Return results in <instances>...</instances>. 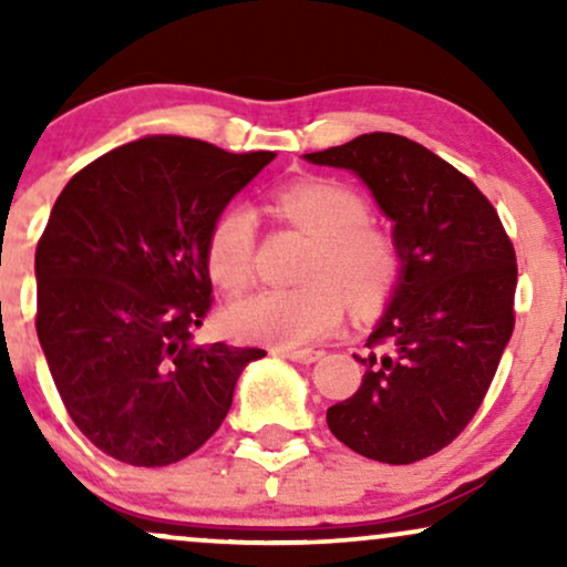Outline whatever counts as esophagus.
<instances>
[{
    "mask_svg": "<svg viewBox=\"0 0 567 567\" xmlns=\"http://www.w3.org/2000/svg\"><path fill=\"white\" fill-rule=\"evenodd\" d=\"M275 354H285L288 360L292 362H301V365H311V362H317L322 357L320 349H296V351H285V349H277Z\"/></svg>",
    "mask_w": 567,
    "mask_h": 567,
    "instance_id": "1",
    "label": "esophagus"
}]
</instances>
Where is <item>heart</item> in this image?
I'll use <instances>...</instances> for the list:
<instances>
[{"label":"heart","mask_w":567,"mask_h":567,"mask_svg":"<svg viewBox=\"0 0 567 567\" xmlns=\"http://www.w3.org/2000/svg\"><path fill=\"white\" fill-rule=\"evenodd\" d=\"M271 207L311 237L298 288H266L226 311L237 338L271 347H301L341 322L343 298L357 315H375L402 279V250L392 231L373 224L368 202L347 184L309 175L271 194ZM205 269L226 292L252 277V218L229 207L205 239Z\"/></svg>","instance_id":"b5f03b06"}]
</instances>
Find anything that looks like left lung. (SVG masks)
I'll list each match as a JSON object with an SVG mask.
<instances>
[{
	"mask_svg": "<svg viewBox=\"0 0 567 567\" xmlns=\"http://www.w3.org/2000/svg\"><path fill=\"white\" fill-rule=\"evenodd\" d=\"M306 159L360 175L402 250L392 306L354 354L365 375L328 408L330 432L383 464L429 458L470 426L512 338L509 234L464 173L402 135L368 133Z\"/></svg>",
	"mask_w": 567,
	"mask_h": 567,
	"instance_id": "8db88e82",
	"label": "left lung"
}]
</instances>
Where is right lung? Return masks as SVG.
Segmentation results:
<instances>
[{
  "label": "right lung",
  "instance_id": "right-lung-1",
  "mask_svg": "<svg viewBox=\"0 0 567 567\" xmlns=\"http://www.w3.org/2000/svg\"><path fill=\"white\" fill-rule=\"evenodd\" d=\"M154 135L82 167L37 243V336L71 421L122 464L167 466L224 424L264 349L194 333L213 306L205 239L275 159Z\"/></svg>",
  "mask_w": 567,
  "mask_h": 567
}]
</instances>
